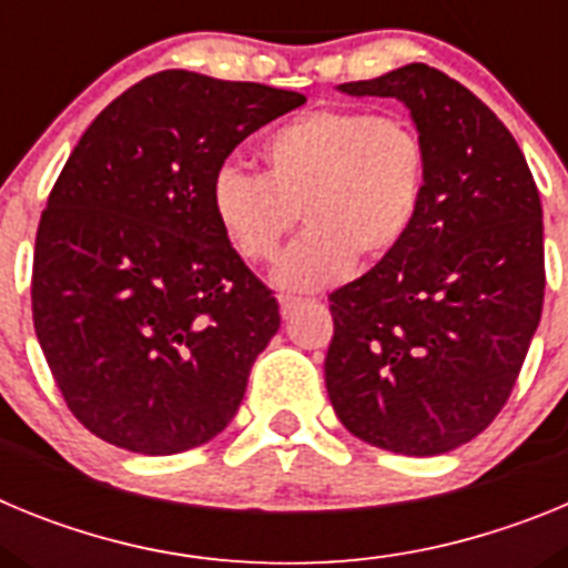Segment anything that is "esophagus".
<instances>
[{
  "label": "esophagus",
  "instance_id": "obj_1",
  "mask_svg": "<svg viewBox=\"0 0 568 568\" xmlns=\"http://www.w3.org/2000/svg\"><path fill=\"white\" fill-rule=\"evenodd\" d=\"M278 304H281V315H284V318H290V315H293L295 310L304 307V298H293V295H281Z\"/></svg>",
  "mask_w": 568,
  "mask_h": 568
}]
</instances>
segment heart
<instances>
[{
    "label": "heart",
    "instance_id": "obj_1",
    "mask_svg": "<svg viewBox=\"0 0 568 568\" xmlns=\"http://www.w3.org/2000/svg\"><path fill=\"white\" fill-rule=\"evenodd\" d=\"M258 155L261 175L239 168L213 175L210 210L235 253L253 264L275 258L298 215L307 222L273 273L284 290L327 287L355 258H386L424 204V139L400 115L307 110L278 124Z\"/></svg>",
    "mask_w": 568,
    "mask_h": 568
}]
</instances>
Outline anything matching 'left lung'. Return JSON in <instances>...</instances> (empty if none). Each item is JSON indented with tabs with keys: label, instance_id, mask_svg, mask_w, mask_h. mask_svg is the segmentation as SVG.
<instances>
[{
	"label": "left lung",
	"instance_id": "obj_1",
	"mask_svg": "<svg viewBox=\"0 0 568 568\" xmlns=\"http://www.w3.org/2000/svg\"><path fill=\"white\" fill-rule=\"evenodd\" d=\"M338 90L409 110L426 148V190L404 244L329 295V400L364 444L444 455L504 409L540 324L538 187L498 115L429 64Z\"/></svg>",
	"mask_w": 568,
	"mask_h": 568
}]
</instances>
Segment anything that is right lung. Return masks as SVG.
<instances>
[{"label":"right lung","mask_w":568,"mask_h":568,"mask_svg":"<svg viewBox=\"0 0 568 568\" xmlns=\"http://www.w3.org/2000/svg\"><path fill=\"white\" fill-rule=\"evenodd\" d=\"M295 90L162 70L70 153L33 253V327L70 413L142 455L222 433L281 315L210 210V182Z\"/></svg>","instance_id":"obj_1"}]
</instances>
